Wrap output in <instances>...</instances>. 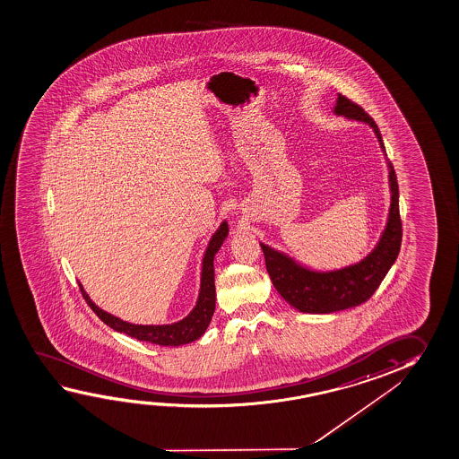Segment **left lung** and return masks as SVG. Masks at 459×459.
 Segmentation results:
<instances>
[{
  "instance_id": "8db88e82",
  "label": "left lung",
  "mask_w": 459,
  "mask_h": 459,
  "mask_svg": "<svg viewBox=\"0 0 459 459\" xmlns=\"http://www.w3.org/2000/svg\"><path fill=\"white\" fill-rule=\"evenodd\" d=\"M333 113L338 117L368 124L385 152L378 126L365 113L362 107H359L348 97L338 94ZM387 169L391 207L385 231L378 244L360 262L344 266L342 270L314 271L295 262L284 252L274 250L260 242L273 285L281 293V297L295 309H299V313H336L362 305L375 293L387 271L391 270L401 250L402 221L397 177L391 162H387Z\"/></svg>"
}]
</instances>
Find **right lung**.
<instances>
[{"mask_svg": "<svg viewBox=\"0 0 459 459\" xmlns=\"http://www.w3.org/2000/svg\"><path fill=\"white\" fill-rule=\"evenodd\" d=\"M228 223L221 221L219 230L213 233L212 239L209 240V246L205 248L204 258H203V270H201V289H199V297H197L196 306L193 311L175 324H166V325H139V324H131L126 320L119 319L113 314L107 313L95 305L88 293L80 284L82 297L88 301L91 309L94 311L102 322H105L108 327L126 333V335L137 338L140 342H153L160 346H182L191 342H196L201 336L204 335L205 330L211 324L212 316L215 311V274H213V258L219 252L223 240L228 236Z\"/></svg>", "mask_w": 459, "mask_h": 459, "instance_id": "obj_1", "label": "right lung"}]
</instances>
